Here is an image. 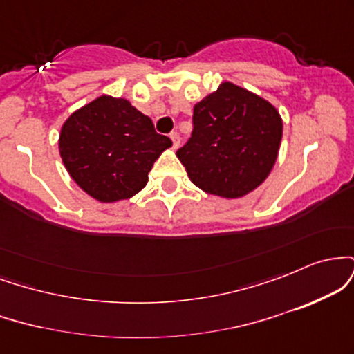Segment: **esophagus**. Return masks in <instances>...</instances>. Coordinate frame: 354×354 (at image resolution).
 Masks as SVG:
<instances>
[{
	"label": "esophagus",
	"instance_id": "obj_1",
	"mask_svg": "<svg viewBox=\"0 0 354 354\" xmlns=\"http://www.w3.org/2000/svg\"><path fill=\"white\" fill-rule=\"evenodd\" d=\"M169 138H171L173 141V148H178V146H180V135H178V131L169 133Z\"/></svg>",
	"mask_w": 354,
	"mask_h": 354
}]
</instances>
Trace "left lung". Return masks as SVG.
<instances>
[{
    "label": "left lung",
    "instance_id": "obj_1",
    "mask_svg": "<svg viewBox=\"0 0 354 354\" xmlns=\"http://www.w3.org/2000/svg\"><path fill=\"white\" fill-rule=\"evenodd\" d=\"M281 136L273 104L226 81L194 104L193 131L176 156L198 188L241 198L266 180Z\"/></svg>",
    "mask_w": 354,
    "mask_h": 354
}]
</instances>
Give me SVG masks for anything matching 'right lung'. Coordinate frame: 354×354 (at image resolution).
Returning <instances> with one entry per match:
<instances>
[{
	"label": "right lung",
	"instance_id": "add662e5",
	"mask_svg": "<svg viewBox=\"0 0 354 354\" xmlns=\"http://www.w3.org/2000/svg\"><path fill=\"white\" fill-rule=\"evenodd\" d=\"M171 146L128 100L100 96L61 128L59 154L68 173L101 203L131 198L148 183L153 163Z\"/></svg>",
	"mask_w": 354,
	"mask_h": 354
}]
</instances>
